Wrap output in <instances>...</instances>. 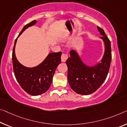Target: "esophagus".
<instances>
[{"instance_id": "obj_1", "label": "esophagus", "mask_w": 127, "mask_h": 127, "mask_svg": "<svg viewBox=\"0 0 127 127\" xmlns=\"http://www.w3.org/2000/svg\"><path fill=\"white\" fill-rule=\"evenodd\" d=\"M68 55L65 54H62V56H61V59H62V62H65L67 59H68Z\"/></svg>"}]
</instances>
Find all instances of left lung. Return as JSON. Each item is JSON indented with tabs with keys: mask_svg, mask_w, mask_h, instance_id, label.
<instances>
[{
	"mask_svg": "<svg viewBox=\"0 0 127 127\" xmlns=\"http://www.w3.org/2000/svg\"><path fill=\"white\" fill-rule=\"evenodd\" d=\"M97 29L105 46L101 63L94 67H87L73 50L70 51V57L66 61L68 82L72 90L78 94L89 95L95 92L107 78L110 68L112 60L111 41L103 29L99 26Z\"/></svg>",
	"mask_w": 127,
	"mask_h": 127,
	"instance_id": "left-lung-1",
	"label": "left lung"
}]
</instances>
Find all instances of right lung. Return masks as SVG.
<instances>
[{"label":"right lung","instance_id":"1","mask_svg":"<svg viewBox=\"0 0 127 127\" xmlns=\"http://www.w3.org/2000/svg\"><path fill=\"white\" fill-rule=\"evenodd\" d=\"M36 23L34 20L23 28L19 36L26 28ZM17 38L13 47L12 60L15 76L19 84L27 94L33 96L44 94L50 88L53 76L59 64L61 62L62 52H52L40 64L33 68H27L17 60L15 54V47Z\"/></svg>","mask_w":127,"mask_h":127}]
</instances>
